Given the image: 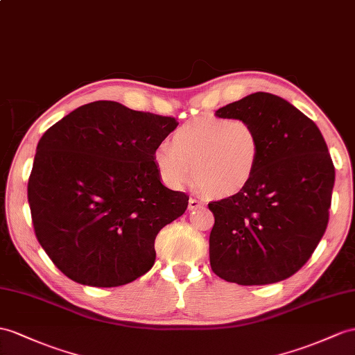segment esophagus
Returning a JSON list of instances; mask_svg holds the SVG:
<instances>
[{"instance_id": "1", "label": "esophagus", "mask_w": 355, "mask_h": 355, "mask_svg": "<svg viewBox=\"0 0 355 355\" xmlns=\"http://www.w3.org/2000/svg\"><path fill=\"white\" fill-rule=\"evenodd\" d=\"M203 205V202L202 200H198V198H196V197H189V200H188V209H197V207H200Z\"/></svg>"}]
</instances>
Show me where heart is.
Wrapping results in <instances>:
<instances>
[{
	"mask_svg": "<svg viewBox=\"0 0 355 355\" xmlns=\"http://www.w3.org/2000/svg\"><path fill=\"white\" fill-rule=\"evenodd\" d=\"M256 126L243 117H203L176 129L153 152L161 179L171 188L191 182L211 196H232L248 185L261 159Z\"/></svg>",
	"mask_w": 355,
	"mask_h": 355,
	"instance_id": "heart-1",
	"label": "heart"
}]
</instances>
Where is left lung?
Returning a JSON list of instances; mask_svg holds the SVG:
<instances>
[{
    "mask_svg": "<svg viewBox=\"0 0 355 355\" xmlns=\"http://www.w3.org/2000/svg\"><path fill=\"white\" fill-rule=\"evenodd\" d=\"M217 116L250 120L262 153L245 188L207 205L211 268L243 286L282 282L309 261L327 229L334 166L325 140L313 120L271 93L248 94Z\"/></svg>",
    "mask_w": 355,
    "mask_h": 355,
    "instance_id": "8db88e82",
    "label": "left lung"
}]
</instances>
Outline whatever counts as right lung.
<instances>
[{"mask_svg":"<svg viewBox=\"0 0 355 355\" xmlns=\"http://www.w3.org/2000/svg\"><path fill=\"white\" fill-rule=\"evenodd\" d=\"M176 126L175 117L96 101L42 135L28 179L31 221L66 277L116 288L153 266L155 238L189 198L161 184L153 161Z\"/></svg>","mask_w":355,"mask_h":355,"instance_id":"obj_1","label":"right lung"}]
</instances>
